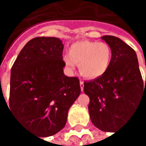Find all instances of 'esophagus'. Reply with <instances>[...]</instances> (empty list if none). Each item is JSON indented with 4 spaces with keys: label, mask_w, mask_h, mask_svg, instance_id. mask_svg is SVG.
<instances>
[{
    "label": "esophagus",
    "mask_w": 146,
    "mask_h": 146,
    "mask_svg": "<svg viewBox=\"0 0 146 146\" xmlns=\"http://www.w3.org/2000/svg\"><path fill=\"white\" fill-rule=\"evenodd\" d=\"M80 89H81V91L83 92V90H84V82L83 81H80Z\"/></svg>",
    "instance_id": "34e87169"
}]
</instances>
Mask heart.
<instances>
[{
	"mask_svg": "<svg viewBox=\"0 0 146 146\" xmlns=\"http://www.w3.org/2000/svg\"><path fill=\"white\" fill-rule=\"evenodd\" d=\"M112 57L111 46L104 42L80 40L72 44L69 54L63 57L65 64L74 69L79 66L80 74L86 79H97L108 70Z\"/></svg>",
	"mask_w": 146,
	"mask_h": 146,
	"instance_id": "b5f03b06",
	"label": "heart"
}]
</instances>
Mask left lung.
<instances>
[{
  "mask_svg": "<svg viewBox=\"0 0 146 146\" xmlns=\"http://www.w3.org/2000/svg\"><path fill=\"white\" fill-rule=\"evenodd\" d=\"M111 48V65L102 76L84 83L90 99L88 106L92 123L103 131H112L128 119L141 100L146 99L135 51L118 37L102 36Z\"/></svg>",
  "mask_w": 146,
  "mask_h": 146,
  "instance_id": "obj_1",
  "label": "left lung"
}]
</instances>
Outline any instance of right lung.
I'll return each mask as SVG.
<instances>
[{"label": "right lung", "mask_w": 146, "mask_h": 146, "mask_svg": "<svg viewBox=\"0 0 146 146\" xmlns=\"http://www.w3.org/2000/svg\"><path fill=\"white\" fill-rule=\"evenodd\" d=\"M63 48L59 38H34L11 69L10 110L26 128L42 138L63 129L70 107L80 94L79 79L64 74Z\"/></svg>", "instance_id": "obj_1"}]
</instances>
